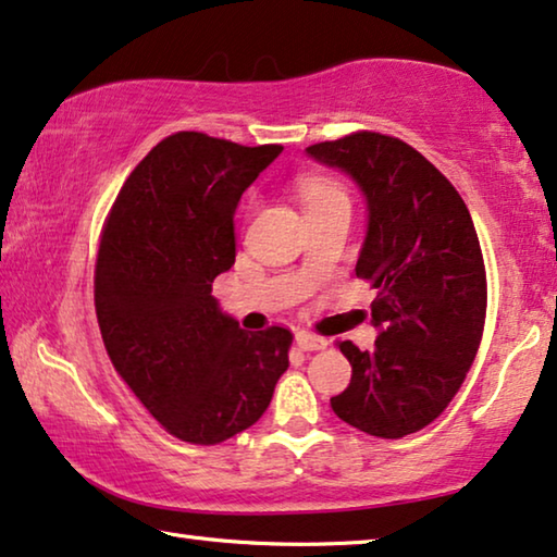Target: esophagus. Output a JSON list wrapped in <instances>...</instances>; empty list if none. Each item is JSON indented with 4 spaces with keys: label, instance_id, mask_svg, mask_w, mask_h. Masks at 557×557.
I'll use <instances>...</instances> for the list:
<instances>
[{
    "label": "esophagus",
    "instance_id": "esophagus-1",
    "mask_svg": "<svg viewBox=\"0 0 557 557\" xmlns=\"http://www.w3.org/2000/svg\"><path fill=\"white\" fill-rule=\"evenodd\" d=\"M295 339H297V345H300L305 352H320V350H325V347H327V339L325 337L314 335V332H307V330L297 332Z\"/></svg>",
    "mask_w": 557,
    "mask_h": 557
}]
</instances>
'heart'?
<instances>
[{
    "label": "heart",
    "instance_id": "heart-1",
    "mask_svg": "<svg viewBox=\"0 0 557 557\" xmlns=\"http://www.w3.org/2000/svg\"><path fill=\"white\" fill-rule=\"evenodd\" d=\"M300 189H302V197H305L307 205L320 202V199H327V197H335V195H343V193H339V187L332 185V182L318 180V177L302 180Z\"/></svg>",
    "mask_w": 557,
    "mask_h": 557
}]
</instances>
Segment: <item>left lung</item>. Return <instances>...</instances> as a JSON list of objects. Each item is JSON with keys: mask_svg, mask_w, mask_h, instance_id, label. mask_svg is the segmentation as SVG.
<instances>
[{"mask_svg": "<svg viewBox=\"0 0 557 557\" xmlns=\"http://www.w3.org/2000/svg\"><path fill=\"white\" fill-rule=\"evenodd\" d=\"M307 154L355 180L368 235L355 275L377 289V339L339 352L352 380L330 400L347 425L397 440L418 433L458 393L485 327L487 282L472 218L443 172L403 139L355 132Z\"/></svg>", "mask_w": 557, "mask_h": 557, "instance_id": "obj_1", "label": "left lung"}]
</instances>
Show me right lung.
<instances>
[{
	"label": "right lung",
	"instance_id": "add662e5",
	"mask_svg": "<svg viewBox=\"0 0 557 557\" xmlns=\"http://www.w3.org/2000/svg\"><path fill=\"white\" fill-rule=\"evenodd\" d=\"M280 152L177 132L137 164L104 222L95 310L107 355L185 443L218 445L255 425L289 364L293 332H245L212 297L235 264L239 197Z\"/></svg>",
	"mask_w": 557,
	"mask_h": 557
}]
</instances>
